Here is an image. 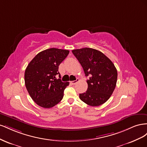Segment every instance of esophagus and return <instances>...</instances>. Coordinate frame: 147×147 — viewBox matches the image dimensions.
Returning a JSON list of instances; mask_svg holds the SVG:
<instances>
[{
    "mask_svg": "<svg viewBox=\"0 0 147 147\" xmlns=\"http://www.w3.org/2000/svg\"><path fill=\"white\" fill-rule=\"evenodd\" d=\"M78 81H79V80L77 78L76 80H75V81H72V82H70V83L72 84H75L76 83H77L78 82Z\"/></svg>",
    "mask_w": 147,
    "mask_h": 147,
    "instance_id": "34e87169",
    "label": "esophagus"
}]
</instances>
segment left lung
Listing matches in <instances>:
<instances>
[{"label":"left lung","instance_id":"obj_1","mask_svg":"<svg viewBox=\"0 0 147 147\" xmlns=\"http://www.w3.org/2000/svg\"><path fill=\"white\" fill-rule=\"evenodd\" d=\"M82 65L87 80V91L80 94V99L95 107L103 104L110 98L117 82V70L104 53L95 49L83 48L72 51Z\"/></svg>","mask_w":147,"mask_h":147}]
</instances>
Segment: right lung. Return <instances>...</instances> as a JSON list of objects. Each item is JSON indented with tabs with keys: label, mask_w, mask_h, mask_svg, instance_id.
<instances>
[{
	"label": "right lung",
	"mask_w": 147,
	"mask_h": 147,
	"mask_svg": "<svg viewBox=\"0 0 147 147\" xmlns=\"http://www.w3.org/2000/svg\"><path fill=\"white\" fill-rule=\"evenodd\" d=\"M69 53L66 50L47 49L38 53L26 67L25 85L31 98L38 105L51 108L63 99L69 82H63L56 78V75H60L59 65Z\"/></svg>",
	"instance_id": "obj_1"
}]
</instances>
